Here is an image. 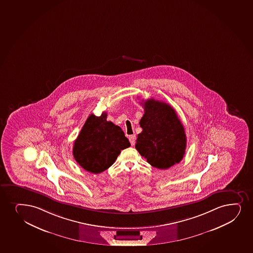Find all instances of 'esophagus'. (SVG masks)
I'll return each instance as SVG.
<instances>
[{
  "label": "esophagus",
  "instance_id": "esophagus-1",
  "mask_svg": "<svg viewBox=\"0 0 253 253\" xmlns=\"http://www.w3.org/2000/svg\"><path fill=\"white\" fill-rule=\"evenodd\" d=\"M128 139H129L131 145L134 146V143H135V140H136V136H135L134 134H133V135H130V136L128 137Z\"/></svg>",
  "mask_w": 253,
  "mask_h": 253
}]
</instances>
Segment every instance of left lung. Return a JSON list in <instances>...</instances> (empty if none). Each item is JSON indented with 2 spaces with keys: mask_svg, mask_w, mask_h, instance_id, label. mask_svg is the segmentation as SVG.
<instances>
[{
  "mask_svg": "<svg viewBox=\"0 0 253 253\" xmlns=\"http://www.w3.org/2000/svg\"><path fill=\"white\" fill-rule=\"evenodd\" d=\"M145 113L140 119L142 132L135 148L152 167L167 169L178 164L186 148L184 126L176 112L164 101L149 99L142 103Z\"/></svg>",
  "mask_w": 253,
  "mask_h": 253,
  "instance_id": "obj_1",
  "label": "left lung"
}]
</instances>
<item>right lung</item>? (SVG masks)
Returning <instances> with one entry per match:
<instances>
[{
  "label": "right lung",
  "mask_w": 253,
  "mask_h": 253,
  "mask_svg": "<svg viewBox=\"0 0 253 253\" xmlns=\"http://www.w3.org/2000/svg\"><path fill=\"white\" fill-rule=\"evenodd\" d=\"M107 113L90 114L73 148L74 158L84 169L100 173L110 168L122 150L130 146L121 128L107 121Z\"/></svg>",
  "instance_id": "1"
}]
</instances>
